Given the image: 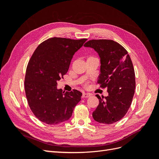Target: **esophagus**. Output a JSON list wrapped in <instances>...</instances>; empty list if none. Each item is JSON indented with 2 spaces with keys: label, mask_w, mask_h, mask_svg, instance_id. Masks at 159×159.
Segmentation results:
<instances>
[{
  "label": "esophagus",
  "mask_w": 159,
  "mask_h": 159,
  "mask_svg": "<svg viewBox=\"0 0 159 159\" xmlns=\"http://www.w3.org/2000/svg\"><path fill=\"white\" fill-rule=\"evenodd\" d=\"M90 96H91V94H90V93H83V98H89Z\"/></svg>",
  "instance_id": "34e87169"
}]
</instances>
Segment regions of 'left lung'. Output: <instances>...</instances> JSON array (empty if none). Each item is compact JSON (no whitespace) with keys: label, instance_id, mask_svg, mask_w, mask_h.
<instances>
[{"label":"left lung","instance_id":"8db88e82","mask_svg":"<svg viewBox=\"0 0 159 159\" xmlns=\"http://www.w3.org/2000/svg\"><path fill=\"white\" fill-rule=\"evenodd\" d=\"M100 57L98 84L107 88V97L96 95L99 103L92 113L95 121L112 124L121 119L131 106L135 89V75L127 51L111 40H91L84 44Z\"/></svg>","mask_w":159,"mask_h":159}]
</instances>
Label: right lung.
Instances as JSON below:
<instances>
[{"label":"right lung","instance_id":"obj_1","mask_svg":"<svg viewBox=\"0 0 159 159\" xmlns=\"http://www.w3.org/2000/svg\"><path fill=\"white\" fill-rule=\"evenodd\" d=\"M86 40L51 38L41 43L32 54L25 89L31 111L42 122L57 125L68 121L81 100L80 91H62L57 88V82L68 72L73 56Z\"/></svg>","mask_w":159,"mask_h":159}]
</instances>
